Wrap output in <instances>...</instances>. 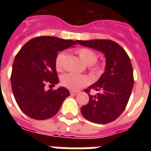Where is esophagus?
Wrapping results in <instances>:
<instances>
[{
    "label": "esophagus",
    "mask_w": 151,
    "mask_h": 151,
    "mask_svg": "<svg viewBox=\"0 0 151 151\" xmlns=\"http://www.w3.org/2000/svg\"><path fill=\"white\" fill-rule=\"evenodd\" d=\"M78 94V91H70V95H76Z\"/></svg>",
    "instance_id": "obj_1"
}]
</instances>
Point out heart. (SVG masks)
<instances>
[{
	"label": "heart",
	"instance_id": "heart-1",
	"mask_svg": "<svg viewBox=\"0 0 151 151\" xmlns=\"http://www.w3.org/2000/svg\"><path fill=\"white\" fill-rule=\"evenodd\" d=\"M77 53L86 65H88L89 69L95 74H99L102 71L101 65L96 62L98 55L94 50L87 47H82L77 51ZM65 58V52H60L55 60V66L57 71H62L64 69V61ZM62 85L71 91H78L83 86L90 83V79L83 75H78L75 73H67L61 78Z\"/></svg>",
	"mask_w": 151,
	"mask_h": 151
}]
</instances>
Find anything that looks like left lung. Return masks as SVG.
Listing matches in <instances>:
<instances>
[{"instance_id":"left-lung-1","label":"left lung","mask_w":151,"mask_h":151,"mask_svg":"<svg viewBox=\"0 0 151 151\" xmlns=\"http://www.w3.org/2000/svg\"><path fill=\"white\" fill-rule=\"evenodd\" d=\"M82 46L102 52L106 57L105 72L95 84L86 89L88 104L81 108L86 119L96 124H108L120 116L126 108L133 83V70L130 59L122 47L110 40H77ZM100 92L91 96L88 91Z\"/></svg>"}]
</instances>
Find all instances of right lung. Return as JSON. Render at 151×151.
Returning <instances> with one entry per match:
<instances>
[{
  "label": "right lung",
  "mask_w": 151,
  "mask_h": 151,
  "mask_svg": "<svg viewBox=\"0 0 151 151\" xmlns=\"http://www.w3.org/2000/svg\"><path fill=\"white\" fill-rule=\"evenodd\" d=\"M77 44L75 41L53 36L31 39L22 46L13 64L11 86L18 107L35 120L55 116L69 91L65 87L45 91L47 83L59 82L55 66L57 52Z\"/></svg>",
  "instance_id": "obj_1"
}]
</instances>
